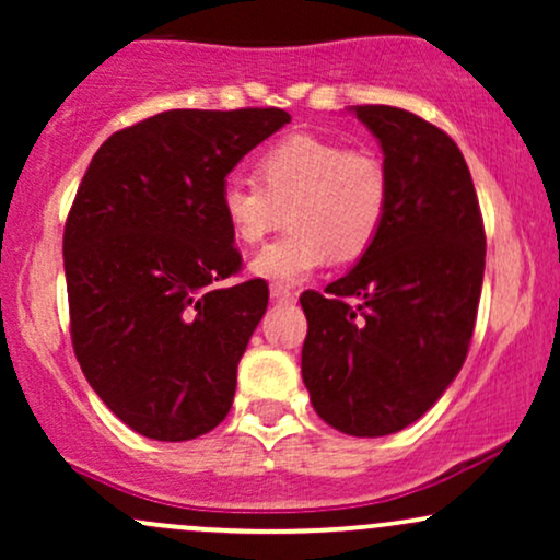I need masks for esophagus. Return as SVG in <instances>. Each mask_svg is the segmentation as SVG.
Returning <instances> with one entry per match:
<instances>
[{
    "mask_svg": "<svg viewBox=\"0 0 560 560\" xmlns=\"http://www.w3.org/2000/svg\"><path fill=\"white\" fill-rule=\"evenodd\" d=\"M271 300H273V302H294V292H289L287 287L273 284V287H271Z\"/></svg>",
    "mask_w": 560,
    "mask_h": 560,
    "instance_id": "obj_1",
    "label": "esophagus"
}]
</instances>
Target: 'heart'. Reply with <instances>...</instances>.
<instances>
[{"instance_id": "1", "label": "heart", "mask_w": 560, "mask_h": 560, "mask_svg": "<svg viewBox=\"0 0 560 560\" xmlns=\"http://www.w3.org/2000/svg\"><path fill=\"white\" fill-rule=\"evenodd\" d=\"M255 178L223 184L218 210L242 244L260 242L287 210L289 229L249 260V271L279 287L300 284L329 258H363L387 221L389 176L369 150L292 133L260 152Z\"/></svg>"}]
</instances>
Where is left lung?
<instances>
[{
	"label": "left lung",
	"mask_w": 560,
	"mask_h": 560,
	"mask_svg": "<svg viewBox=\"0 0 560 560\" xmlns=\"http://www.w3.org/2000/svg\"><path fill=\"white\" fill-rule=\"evenodd\" d=\"M378 139L389 210L350 273L302 292V382L316 413L352 436L419 421L466 361L485 279V223L458 144L419 115L352 107Z\"/></svg>",
	"instance_id": "obj_1"
}]
</instances>
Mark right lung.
Returning <instances> with one entry per match:
<instances>
[{
	"mask_svg": "<svg viewBox=\"0 0 560 560\" xmlns=\"http://www.w3.org/2000/svg\"><path fill=\"white\" fill-rule=\"evenodd\" d=\"M279 107L168 110L96 150L68 213L70 337L83 376L133 432L160 442L226 419L268 307L218 210L226 176L287 126Z\"/></svg>",
	"mask_w": 560,
	"mask_h": 560,
	"instance_id": "1",
	"label": "right lung"
}]
</instances>
